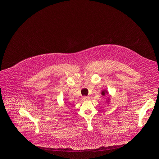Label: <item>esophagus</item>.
<instances>
[{"label":"esophagus","mask_w":159,"mask_h":159,"mask_svg":"<svg viewBox=\"0 0 159 159\" xmlns=\"http://www.w3.org/2000/svg\"><path fill=\"white\" fill-rule=\"evenodd\" d=\"M89 97H87V96H84L83 97V100H89Z\"/></svg>","instance_id":"34e87169"}]
</instances>
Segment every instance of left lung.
Masks as SVG:
<instances>
[{
    "mask_svg": "<svg viewBox=\"0 0 159 159\" xmlns=\"http://www.w3.org/2000/svg\"><path fill=\"white\" fill-rule=\"evenodd\" d=\"M105 92H107V93H108V92H107V91H102V95H105Z\"/></svg>",
    "mask_w": 159,
    "mask_h": 159,
    "instance_id": "obj_1",
    "label": "left lung"
}]
</instances>
